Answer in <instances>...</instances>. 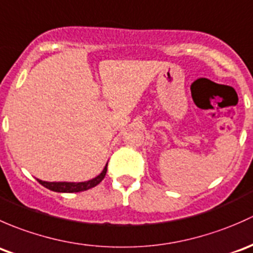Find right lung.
<instances>
[{
  "mask_svg": "<svg viewBox=\"0 0 253 253\" xmlns=\"http://www.w3.org/2000/svg\"><path fill=\"white\" fill-rule=\"evenodd\" d=\"M107 165L105 166L103 170L101 171L97 176H95V178L90 179V180L87 181H82V183H72V181H43V180H40V179H38V181L42 185V186H45L46 189L51 190V191H54V192L85 191V190L91 189V187H95L96 185H98L103 180V178L106 176V173H107Z\"/></svg>",
  "mask_w": 253,
  "mask_h": 253,
  "instance_id": "obj_1",
  "label": "right lung"
}]
</instances>
